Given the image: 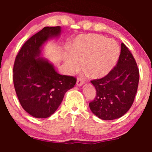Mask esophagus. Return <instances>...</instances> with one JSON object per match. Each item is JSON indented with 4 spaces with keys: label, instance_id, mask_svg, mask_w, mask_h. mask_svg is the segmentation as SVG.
I'll use <instances>...</instances> for the list:
<instances>
[{
    "label": "esophagus",
    "instance_id": "1",
    "mask_svg": "<svg viewBox=\"0 0 152 152\" xmlns=\"http://www.w3.org/2000/svg\"><path fill=\"white\" fill-rule=\"evenodd\" d=\"M83 84H84V80H83L82 78L78 77L77 80V83H76L77 86H82Z\"/></svg>",
    "mask_w": 152,
    "mask_h": 152
}]
</instances>
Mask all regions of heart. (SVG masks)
I'll return each mask as SVG.
<instances>
[{"label":"heart","instance_id":"obj_1","mask_svg":"<svg viewBox=\"0 0 152 152\" xmlns=\"http://www.w3.org/2000/svg\"><path fill=\"white\" fill-rule=\"evenodd\" d=\"M70 55L65 63L69 71L80 69L93 78H102L114 68L119 58L120 47L115 41L102 35L86 34L78 36L70 46Z\"/></svg>","mask_w":152,"mask_h":152}]
</instances>
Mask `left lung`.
<instances>
[{
	"mask_svg": "<svg viewBox=\"0 0 152 152\" xmlns=\"http://www.w3.org/2000/svg\"><path fill=\"white\" fill-rule=\"evenodd\" d=\"M91 82L96 89V96L89 103L94 115L111 120L129 110L138 89L139 70L134 56L123 43L116 66L103 78Z\"/></svg>",
	"mask_w": 152,
	"mask_h": 152,
	"instance_id": "obj_1",
	"label": "left lung"
}]
</instances>
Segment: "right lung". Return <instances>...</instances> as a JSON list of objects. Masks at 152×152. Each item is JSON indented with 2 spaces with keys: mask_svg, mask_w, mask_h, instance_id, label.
Wrapping results in <instances>:
<instances>
[{
  "mask_svg": "<svg viewBox=\"0 0 152 152\" xmlns=\"http://www.w3.org/2000/svg\"><path fill=\"white\" fill-rule=\"evenodd\" d=\"M61 32L60 26L43 28L24 43L14 61L13 82L18 99L34 118L53 115L76 84L75 77L57 73L48 59L40 57L43 44Z\"/></svg>",
  "mask_w": 152,
  "mask_h": 152,
  "instance_id": "add662e5",
  "label": "right lung"
}]
</instances>
